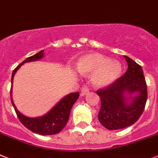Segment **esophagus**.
I'll list each match as a JSON object with an SVG mask.
<instances>
[{"label":"esophagus","mask_w":158,"mask_h":158,"mask_svg":"<svg viewBox=\"0 0 158 158\" xmlns=\"http://www.w3.org/2000/svg\"><path fill=\"white\" fill-rule=\"evenodd\" d=\"M88 93H89L88 87H86V86H84V87H82V89H81V95L84 96V95H86V94H88Z\"/></svg>","instance_id":"esophagus-1"}]
</instances>
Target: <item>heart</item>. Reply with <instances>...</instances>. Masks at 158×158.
I'll use <instances>...</instances> for the list:
<instances>
[{
	"mask_svg": "<svg viewBox=\"0 0 158 158\" xmlns=\"http://www.w3.org/2000/svg\"><path fill=\"white\" fill-rule=\"evenodd\" d=\"M76 69L82 75H91L94 87L103 88L120 77L123 68L118 60H110L106 56L97 52L83 55L76 63Z\"/></svg>",
	"mask_w": 158,
	"mask_h": 158,
	"instance_id": "1",
	"label": "heart"
}]
</instances>
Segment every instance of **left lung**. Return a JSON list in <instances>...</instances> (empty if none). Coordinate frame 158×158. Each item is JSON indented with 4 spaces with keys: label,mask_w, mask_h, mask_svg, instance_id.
Instances as JSON below:
<instances>
[{
    "label": "left lung",
    "mask_w": 158,
    "mask_h": 158,
    "mask_svg": "<svg viewBox=\"0 0 158 158\" xmlns=\"http://www.w3.org/2000/svg\"><path fill=\"white\" fill-rule=\"evenodd\" d=\"M128 69L123 76L105 89L97 90L101 98L100 123L107 130H120L135 123L147 100V86L142 67L127 56Z\"/></svg>",
    "instance_id": "left-lung-1"
}]
</instances>
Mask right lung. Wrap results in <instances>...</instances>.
<instances>
[{"label": "right lung", "instance_id": "right-lung-1", "mask_svg": "<svg viewBox=\"0 0 158 158\" xmlns=\"http://www.w3.org/2000/svg\"><path fill=\"white\" fill-rule=\"evenodd\" d=\"M44 50H42L40 52L28 57L13 70V74H12V79H11V83H12L10 90L11 102L14 107L19 120L26 128L31 130V132L40 134V135H52V134L60 133L65 127L68 118H69L71 108L79 98V93L75 92L67 94L64 98H61L48 113L42 116H39V117L31 118L25 116L17 110L13 100V91H12L13 78H14L16 71H18L19 68L25 63L37 61V60L44 58Z\"/></svg>", "mask_w": 158, "mask_h": 158}]
</instances>
